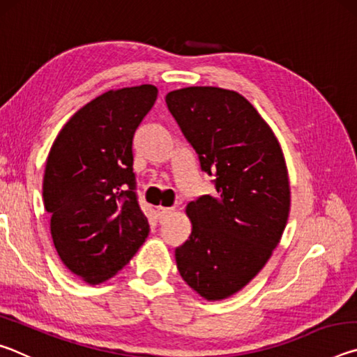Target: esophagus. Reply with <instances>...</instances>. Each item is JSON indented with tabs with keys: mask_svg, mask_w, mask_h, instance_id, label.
Returning <instances> with one entry per match:
<instances>
[{
	"mask_svg": "<svg viewBox=\"0 0 357 357\" xmlns=\"http://www.w3.org/2000/svg\"><path fill=\"white\" fill-rule=\"evenodd\" d=\"M174 213V209L173 208H159V214H160V217H168V215H172Z\"/></svg>",
	"mask_w": 357,
	"mask_h": 357,
	"instance_id": "esophagus-1",
	"label": "esophagus"
}]
</instances>
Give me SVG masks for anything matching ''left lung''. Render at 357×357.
I'll list each match as a JSON object with an SVG mask.
<instances>
[{
  "label": "left lung",
  "mask_w": 357,
  "mask_h": 357,
  "mask_svg": "<svg viewBox=\"0 0 357 357\" xmlns=\"http://www.w3.org/2000/svg\"><path fill=\"white\" fill-rule=\"evenodd\" d=\"M167 107L214 173V195L185 206L192 233L174 257L181 277L208 301L241 291L279 245L289 214V179L279 140L244 96L215 86L167 94Z\"/></svg>",
  "instance_id": "1"
}]
</instances>
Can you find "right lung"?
Returning <instances> with one entry per match:
<instances>
[{"instance_id":"right-lung-1","label":"right lung","mask_w":357,"mask_h":357,"mask_svg":"<svg viewBox=\"0 0 357 357\" xmlns=\"http://www.w3.org/2000/svg\"><path fill=\"white\" fill-rule=\"evenodd\" d=\"M153 84L110 89L74 113L47 157L42 197L59 258L89 285L116 275L149 234L135 193L132 142Z\"/></svg>"}]
</instances>
